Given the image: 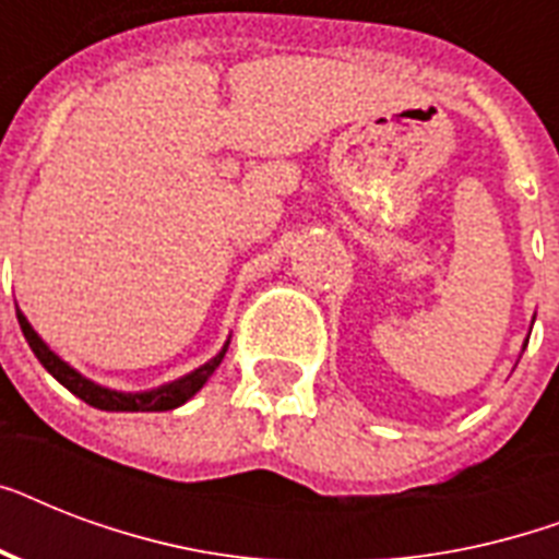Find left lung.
<instances>
[{"label":"left lung","mask_w":559,"mask_h":559,"mask_svg":"<svg viewBox=\"0 0 559 559\" xmlns=\"http://www.w3.org/2000/svg\"><path fill=\"white\" fill-rule=\"evenodd\" d=\"M525 345H528V340H525Z\"/></svg>","instance_id":"obj_1"}]
</instances>
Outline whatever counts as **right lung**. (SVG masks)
Listing matches in <instances>:
<instances>
[{
	"instance_id": "add662e5",
	"label": "right lung",
	"mask_w": 559,
	"mask_h": 559,
	"mask_svg": "<svg viewBox=\"0 0 559 559\" xmlns=\"http://www.w3.org/2000/svg\"><path fill=\"white\" fill-rule=\"evenodd\" d=\"M16 319H20L22 336H25V342H28L31 350H34V357L43 362V368H46L60 385H66V389L72 391L74 397H81L83 403H90V406L100 408V412H170V408L182 406V403H188V400L209 382V377L217 371V366L223 362V357H226L228 350L226 342V345L219 348V354H214L205 366L193 368L186 377L165 382V385H156V389L151 391H116L107 389V385H100V382L90 380V377H83L81 371H74L69 362H63V359L57 357L55 350L43 342V336L31 328V322L25 319V313H22L20 307H16Z\"/></svg>"
}]
</instances>
